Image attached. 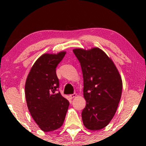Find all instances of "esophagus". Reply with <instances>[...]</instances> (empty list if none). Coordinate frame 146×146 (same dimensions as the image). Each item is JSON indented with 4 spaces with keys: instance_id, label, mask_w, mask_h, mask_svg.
Listing matches in <instances>:
<instances>
[{
    "instance_id": "esophagus-1",
    "label": "esophagus",
    "mask_w": 146,
    "mask_h": 146,
    "mask_svg": "<svg viewBox=\"0 0 146 146\" xmlns=\"http://www.w3.org/2000/svg\"><path fill=\"white\" fill-rule=\"evenodd\" d=\"M76 96H77L76 94H70V96H69V97L71 99H73V98H75Z\"/></svg>"
}]
</instances>
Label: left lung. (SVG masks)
Masks as SVG:
<instances>
[{
	"mask_svg": "<svg viewBox=\"0 0 146 146\" xmlns=\"http://www.w3.org/2000/svg\"><path fill=\"white\" fill-rule=\"evenodd\" d=\"M80 62L86 106L82 112L87 129L97 131L107 126L114 116L122 92V80L115 64L98 47L73 50Z\"/></svg>",
	"mask_w": 146,
	"mask_h": 146,
	"instance_id": "1",
	"label": "left lung"
}]
</instances>
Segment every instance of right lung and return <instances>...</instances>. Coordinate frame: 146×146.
<instances>
[{
	"label": "right lung",
	"instance_id": "right-lung-1",
	"mask_svg": "<svg viewBox=\"0 0 146 146\" xmlns=\"http://www.w3.org/2000/svg\"><path fill=\"white\" fill-rule=\"evenodd\" d=\"M65 51L46 53L36 60L31 68L25 83L28 108L35 122L46 132L58 129L63 125L69 102L60 92L56 68Z\"/></svg>",
	"mask_w": 146,
	"mask_h": 146
}]
</instances>
